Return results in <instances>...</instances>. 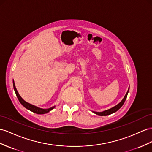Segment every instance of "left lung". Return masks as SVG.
I'll return each mask as SVG.
<instances>
[{
	"label": "left lung",
	"instance_id": "8db88e82",
	"mask_svg": "<svg viewBox=\"0 0 152 152\" xmlns=\"http://www.w3.org/2000/svg\"><path fill=\"white\" fill-rule=\"evenodd\" d=\"M128 91H129V88H128V90L126 92V94H125V96H124V98L123 99V100L119 104H117V105H115V107H112L111 108H110V109L108 110H104L103 112H94L93 111V112H94V114L98 115H101V116H104V115H110L112 113H114V112H115L116 111H118L119 108L123 106V104H124V102H125V100L126 99V97H127V95H128Z\"/></svg>",
	"mask_w": 152,
	"mask_h": 152
}]
</instances>
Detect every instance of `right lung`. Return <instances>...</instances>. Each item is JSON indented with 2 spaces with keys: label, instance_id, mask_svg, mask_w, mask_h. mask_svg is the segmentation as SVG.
<instances>
[{
  "label": "right lung",
  "instance_id": "obj_1",
  "mask_svg": "<svg viewBox=\"0 0 152 152\" xmlns=\"http://www.w3.org/2000/svg\"><path fill=\"white\" fill-rule=\"evenodd\" d=\"M13 88H14V91L15 92V94H16L17 95V97L18 99L19 100V102H20V103L22 104L23 106H24L26 108H27V109L29 110L30 111H31L33 112H34V113H36V114H46L48 113V112H50L51 110H53V108L55 107V106H54L53 107H50L49 108H48V109H44V108H39L38 107H36L33 105V104H30L28 102H26V101H24V99H23L21 96L19 95L18 92L17 90L16 87H15V82L14 81H13Z\"/></svg>",
  "mask_w": 152,
  "mask_h": 152
}]
</instances>
